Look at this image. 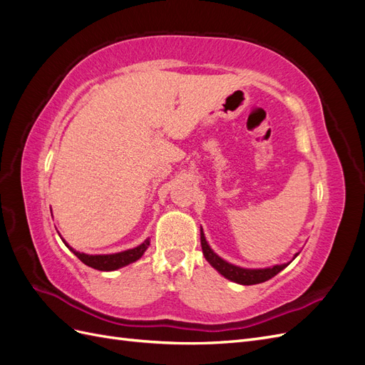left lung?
I'll return each instance as SVG.
<instances>
[{"label":"left lung","instance_id":"8db88e82","mask_svg":"<svg viewBox=\"0 0 365 365\" xmlns=\"http://www.w3.org/2000/svg\"><path fill=\"white\" fill-rule=\"evenodd\" d=\"M201 247H202V252L207 259V262L212 264V267L219 272L222 274L225 279L239 283V284H257V283H263L269 279H272L274 275H277L282 269H284L288 264L291 263H283V264H274L271 268H262V269H250V268H240L236 267L233 263H228L227 260H224L222 257H219L217 254L210 248V245L207 244L204 231L201 228ZM298 256V252L294 256V259Z\"/></svg>","mask_w":365,"mask_h":365}]
</instances>
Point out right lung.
I'll list each match as a JSON object with an SVG mask.
<instances>
[{"mask_svg":"<svg viewBox=\"0 0 365 365\" xmlns=\"http://www.w3.org/2000/svg\"><path fill=\"white\" fill-rule=\"evenodd\" d=\"M63 244L68 247L70 251L74 252V256L77 259L83 262L85 264H88V267H91V268L98 269V271H115L118 268H123V267H126V264L134 263L135 260H138L143 256V254H145L148 247L150 245V240L146 239L141 245L132 248V250L114 252V254H94V256H91V254H85V252H79V251L73 250L65 240H63Z\"/></svg>","mask_w":365,"mask_h":365,"instance_id":"1","label":"right lung"}]
</instances>
